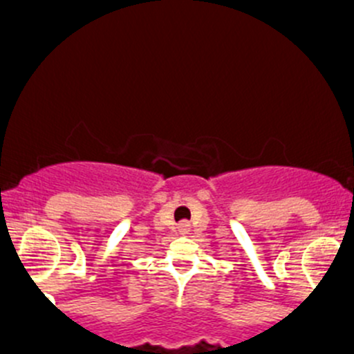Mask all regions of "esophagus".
Returning a JSON list of instances; mask_svg holds the SVG:
<instances>
[{"label": "esophagus", "instance_id": "esophagus-1", "mask_svg": "<svg viewBox=\"0 0 354 354\" xmlns=\"http://www.w3.org/2000/svg\"><path fill=\"white\" fill-rule=\"evenodd\" d=\"M189 227H191V226H189V223H180V224H178V231H180V233L182 234H185V233H189Z\"/></svg>", "mask_w": 354, "mask_h": 354}]
</instances>
